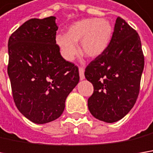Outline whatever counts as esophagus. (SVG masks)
<instances>
[{
    "instance_id": "1",
    "label": "esophagus",
    "mask_w": 153,
    "mask_h": 153,
    "mask_svg": "<svg viewBox=\"0 0 153 153\" xmlns=\"http://www.w3.org/2000/svg\"><path fill=\"white\" fill-rule=\"evenodd\" d=\"M84 68H79V79L82 80L85 79V74H84Z\"/></svg>"
}]
</instances>
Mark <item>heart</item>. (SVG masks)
<instances>
[{
	"mask_svg": "<svg viewBox=\"0 0 153 153\" xmlns=\"http://www.w3.org/2000/svg\"><path fill=\"white\" fill-rule=\"evenodd\" d=\"M112 32V23L108 20L87 18L72 24L67 33L58 34L55 41L61 55L68 61H72L78 54L76 43L79 41L82 54L88 58H96L108 48Z\"/></svg>",
	"mask_w": 153,
	"mask_h": 153,
	"instance_id": "heart-1",
	"label": "heart"
}]
</instances>
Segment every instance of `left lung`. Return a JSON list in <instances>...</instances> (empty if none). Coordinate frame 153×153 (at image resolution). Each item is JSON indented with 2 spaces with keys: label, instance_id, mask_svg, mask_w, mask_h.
<instances>
[{
  "label": "left lung",
  "instance_id": "left-lung-1",
  "mask_svg": "<svg viewBox=\"0 0 153 153\" xmlns=\"http://www.w3.org/2000/svg\"><path fill=\"white\" fill-rule=\"evenodd\" d=\"M144 59L138 33L118 17L108 48L85 68V79L94 85L87 105L94 118L113 123L130 112L139 96Z\"/></svg>",
  "mask_w": 153,
  "mask_h": 153
}]
</instances>
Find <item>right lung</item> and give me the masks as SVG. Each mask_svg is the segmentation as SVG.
<instances>
[{"label": "right lung", "instance_id": "1", "mask_svg": "<svg viewBox=\"0 0 153 153\" xmlns=\"http://www.w3.org/2000/svg\"><path fill=\"white\" fill-rule=\"evenodd\" d=\"M56 17L31 19L8 40L7 74L14 103L35 124L55 120L79 80V69L60 55Z\"/></svg>", "mask_w": 153, "mask_h": 153}]
</instances>
